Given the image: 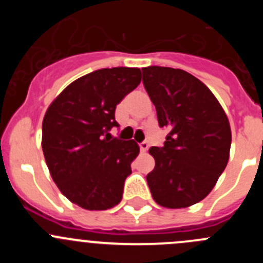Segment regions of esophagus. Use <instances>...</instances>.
I'll return each mask as SVG.
<instances>
[{"label": "esophagus", "instance_id": "1", "mask_svg": "<svg viewBox=\"0 0 263 263\" xmlns=\"http://www.w3.org/2000/svg\"><path fill=\"white\" fill-rule=\"evenodd\" d=\"M148 147H150V145H148V142H146V141H143V142L139 143V150H141L142 153H145Z\"/></svg>", "mask_w": 263, "mask_h": 263}]
</instances>
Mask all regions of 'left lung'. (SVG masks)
<instances>
[{"instance_id":"obj_1","label":"left lung","mask_w":263,"mask_h":263,"mask_svg":"<svg viewBox=\"0 0 263 263\" xmlns=\"http://www.w3.org/2000/svg\"><path fill=\"white\" fill-rule=\"evenodd\" d=\"M142 81L157 109L158 124L168 129L164 145L148 152L155 167L146 176L154 200L185 208L212 191L229 159V121L210 88L183 69L150 66Z\"/></svg>"}]
</instances>
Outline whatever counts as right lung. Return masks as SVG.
Segmentation results:
<instances>
[{"label":"right lung","mask_w":263,"mask_h":263,"mask_svg":"<svg viewBox=\"0 0 263 263\" xmlns=\"http://www.w3.org/2000/svg\"><path fill=\"white\" fill-rule=\"evenodd\" d=\"M139 83V68L97 69L71 83L46 111V163L60 192L84 210H109L122 199L139 147L133 139L113 138L109 130L120 126L117 104Z\"/></svg>","instance_id":"add662e5"}]
</instances>
